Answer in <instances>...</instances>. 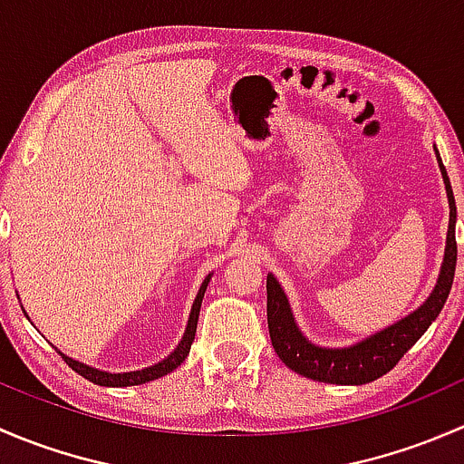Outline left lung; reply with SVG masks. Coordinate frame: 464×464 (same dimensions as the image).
I'll return each mask as SVG.
<instances>
[{"mask_svg":"<svg viewBox=\"0 0 464 464\" xmlns=\"http://www.w3.org/2000/svg\"><path fill=\"white\" fill-rule=\"evenodd\" d=\"M438 154V150H435ZM440 172H442L444 188L449 198V231L447 246H444V260L440 266L438 283H435L431 296L422 303L415 312L404 316L401 321L383 327L368 339L350 345V348H321L307 341L294 321L292 307L287 296L274 276H266V323H269L271 345L276 354L283 359L287 368L303 377L316 379L325 383H341V386H359V383L375 382L388 371L397 366L401 357L415 345V341L429 330V325L438 319L447 303L449 292L456 274V199H453L451 184H449L447 170L438 154Z\"/></svg>","mask_w":464,"mask_h":464,"instance_id":"1","label":"left lung"}]
</instances>
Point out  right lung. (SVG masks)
Returning a JSON list of instances; mask_svg holds the SVG:
<instances>
[{"instance_id": "1", "label": "right lung", "mask_w": 464, "mask_h": 464, "mask_svg": "<svg viewBox=\"0 0 464 464\" xmlns=\"http://www.w3.org/2000/svg\"><path fill=\"white\" fill-rule=\"evenodd\" d=\"M208 280H210V274L206 276L202 287H199L198 298H195V303H193V310H190L188 325H186V332H184V336H181L179 345H177V348H175V353H170L166 359H163V362L154 363V366L143 368V371H134V372H105V371H98V368L85 366V363H81V362H76V359H72V357H67V354H63V353H60V350H58V354L64 359V362L69 363V368H72V371H76L78 375H82L85 379H89V382L98 383V386H111V388L139 386V383L152 382V379H159V377L168 375V372H172V371H175V368H179L181 363L186 362V357H188L190 345H193V339H195V332H198L199 307H202V298H204L206 287H208Z\"/></svg>"}]
</instances>
